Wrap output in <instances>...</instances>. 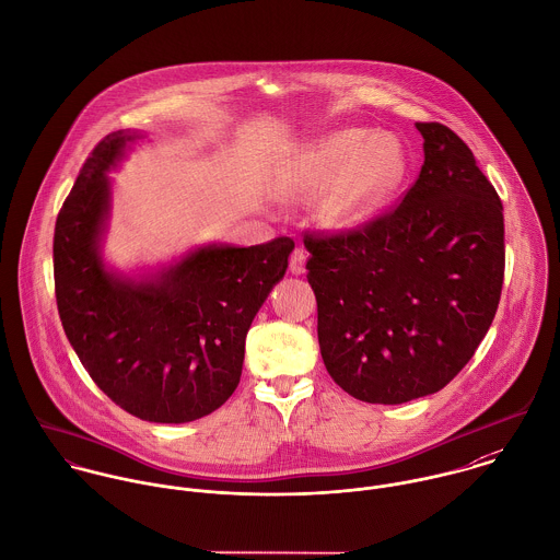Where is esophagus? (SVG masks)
<instances>
[{
    "label": "esophagus",
    "mask_w": 560,
    "mask_h": 560,
    "mask_svg": "<svg viewBox=\"0 0 560 560\" xmlns=\"http://www.w3.org/2000/svg\"><path fill=\"white\" fill-rule=\"evenodd\" d=\"M305 264H307V253L303 248H294V253L290 255V272L292 275H303Z\"/></svg>",
    "instance_id": "34e87169"
}]
</instances>
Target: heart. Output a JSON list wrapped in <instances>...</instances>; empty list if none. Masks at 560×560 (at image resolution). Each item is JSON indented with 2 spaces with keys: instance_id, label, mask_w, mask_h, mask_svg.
<instances>
[{
  "instance_id": "1",
  "label": "heart",
  "mask_w": 560,
  "mask_h": 560,
  "mask_svg": "<svg viewBox=\"0 0 560 560\" xmlns=\"http://www.w3.org/2000/svg\"><path fill=\"white\" fill-rule=\"evenodd\" d=\"M409 153L394 133L346 127L305 149L283 173L288 195H318L316 217L327 229L368 223L405 184Z\"/></svg>"
}]
</instances>
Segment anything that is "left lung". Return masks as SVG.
I'll return each instance as SVG.
<instances>
[{
  "label": "left lung",
  "instance_id": "obj_1",
  "mask_svg": "<svg viewBox=\"0 0 560 560\" xmlns=\"http://www.w3.org/2000/svg\"><path fill=\"white\" fill-rule=\"evenodd\" d=\"M416 127L424 164L402 203L348 235L305 237L323 361L372 405L446 387L487 336L504 281L495 188L446 125Z\"/></svg>",
  "mask_w": 560,
  "mask_h": 560
}]
</instances>
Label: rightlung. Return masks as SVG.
I'll list each match as a JSON object with an SVG mask.
<instances>
[{
	"label": "right lung",
	"mask_w": 560,
	"mask_h": 560,
	"mask_svg": "<svg viewBox=\"0 0 560 560\" xmlns=\"http://www.w3.org/2000/svg\"><path fill=\"white\" fill-rule=\"evenodd\" d=\"M142 136L113 131L84 162L56 221V301L73 350L110 400L147 422L184 424L235 392L246 334L294 242L195 246L136 275L106 264L108 173Z\"/></svg>",
	"instance_id": "add662e5"
}]
</instances>
